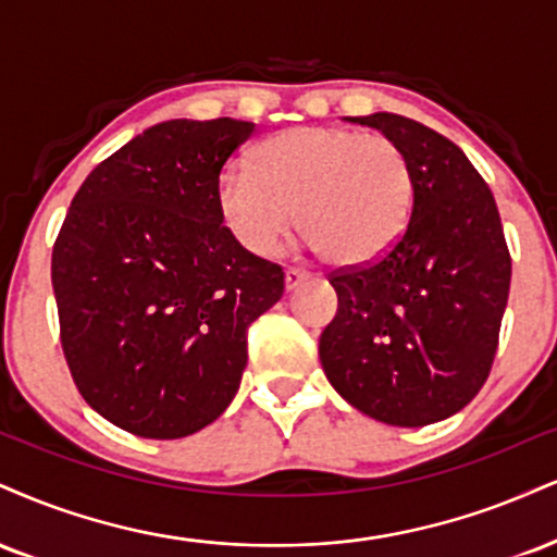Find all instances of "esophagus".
I'll return each instance as SVG.
<instances>
[{"label": "esophagus", "instance_id": "34e87169", "mask_svg": "<svg viewBox=\"0 0 557 557\" xmlns=\"http://www.w3.org/2000/svg\"><path fill=\"white\" fill-rule=\"evenodd\" d=\"M308 280L306 272L300 270H287L285 272V290H296V287H300Z\"/></svg>", "mask_w": 557, "mask_h": 557}]
</instances>
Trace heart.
I'll return each instance as SVG.
<instances>
[{"instance_id": "b5f03b06", "label": "heart", "mask_w": 557, "mask_h": 557, "mask_svg": "<svg viewBox=\"0 0 557 557\" xmlns=\"http://www.w3.org/2000/svg\"><path fill=\"white\" fill-rule=\"evenodd\" d=\"M407 156L384 134L347 126H293L261 143L251 171L218 181V212L244 251L270 259L298 225L332 264L363 267L384 257L412 212Z\"/></svg>"}]
</instances>
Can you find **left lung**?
Here are the masks:
<instances>
[{"label":"left lung","instance_id":"1","mask_svg":"<svg viewBox=\"0 0 557 557\" xmlns=\"http://www.w3.org/2000/svg\"><path fill=\"white\" fill-rule=\"evenodd\" d=\"M394 139L412 171L410 223L384 257L332 274L326 379L355 410L423 428L472 401L491 373L511 285L493 191L451 139L399 113L347 116Z\"/></svg>","mask_w":557,"mask_h":557}]
</instances>
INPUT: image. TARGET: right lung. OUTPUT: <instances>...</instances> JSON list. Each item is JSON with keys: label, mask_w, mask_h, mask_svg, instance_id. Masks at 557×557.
Masks as SVG:
<instances>
[{"label": "right lung", "mask_w": 557, "mask_h": 557, "mask_svg": "<svg viewBox=\"0 0 557 557\" xmlns=\"http://www.w3.org/2000/svg\"><path fill=\"white\" fill-rule=\"evenodd\" d=\"M251 122L171 119L92 169L53 246L62 347L87 405L139 438H184L227 410L246 330L283 298L277 264L218 212Z\"/></svg>", "instance_id": "add662e5"}]
</instances>
